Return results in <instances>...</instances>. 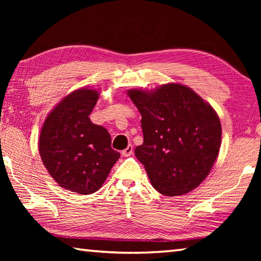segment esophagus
Returning a JSON list of instances; mask_svg holds the SVG:
<instances>
[{
	"label": "esophagus",
	"instance_id": "1",
	"mask_svg": "<svg viewBox=\"0 0 261 261\" xmlns=\"http://www.w3.org/2000/svg\"><path fill=\"white\" fill-rule=\"evenodd\" d=\"M122 156L123 157H129V156H131L132 153H134V147H132L131 145H129L127 146L124 150H122Z\"/></svg>",
	"mask_w": 261,
	"mask_h": 261
}]
</instances>
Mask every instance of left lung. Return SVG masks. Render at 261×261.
I'll use <instances>...</instances> for the list:
<instances>
[{"mask_svg": "<svg viewBox=\"0 0 261 261\" xmlns=\"http://www.w3.org/2000/svg\"><path fill=\"white\" fill-rule=\"evenodd\" d=\"M141 114L143 143L136 157L145 166L154 190L180 196L201 184L221 146L218 114L192 88L170 83L154 91L129 90Z\"/></svg>", "mask_w": 261, "mask_h": 261, "instance_id": "left-lung-1", "label": "left lung"}]
</instances>
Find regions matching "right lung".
Instances as JSON below:
<instances>
[{"label":"right lung","mask_w":261,"mask_h":261,"mask_svg":"<svg viewBox=\"0 0 261 261\" xmlns=\"http://www.w3.org/2000/svg\"><path fill=\"white\" fill-rule=\"evenodd\" d=\"M98 95L88 87L68 94L48 114L39 137L48 173L59 186L83 195L98 191L120 158L108 130L88 118Z\"/></svg>","instance_id":"obj_1"}]
</instances>
